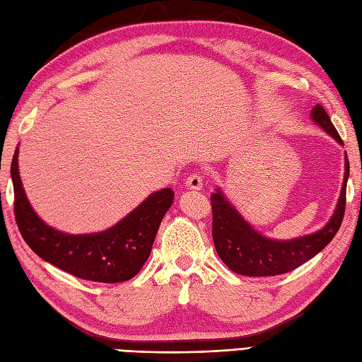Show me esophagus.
I'll list each match as a JSON object with an SVG mask.
<instances>
[{
  "instance_id": "1",
  "label": "esophagus",
  "mask_w": 362,
  "mask_h": 362,
  "mask_svg": "<svg viewBox=\"0 0 362 362\" xmlns=\"http://www.w3.org/2000/svg\"><path fill=\"white\" fill-rule=\"evenodd\" d=\"M185 187L188 189H194V191L202 189V187H204V175L199 174V173L189 174L187 182H185Z\"/></svg>"
}]
</instances>
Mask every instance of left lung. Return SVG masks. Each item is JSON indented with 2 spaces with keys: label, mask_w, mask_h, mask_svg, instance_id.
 <instances>
[{
  "label": "left lung",
  "mask_w": 362,
  "mask_h": 362,
  "mask_svg": "<svg viewBox=\"0 0 362 362\" xmlns=\"http://www.w3.org/2000/svg\"><path fill=\"white\" fill-rule=\"evenodd\" d=\"M311 119L334 140L344 144L332 119L322 105L310 113ZM345 173L339 199L332 218L320 230L292 240H274L257 232L236 206L228 201L224 191L216 188L211 194L213 209V241L219 258L233 272L247 276H269L291 272L324 250L342 224L345 211V189L349 180V158L345 152Z\"/></svg>",
  "instance_id": "left-lung-1"
}]
</instances>
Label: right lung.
<instances>
[{"mask_svg":"<svg viewBox=\"0 0 362 362\" xmlns=\"http://www.w3.org/2000/svg\"><path fill=\"white\" fill-rule=\"evenodd\" d=\"M11 175L15 219L23 240L42 259L90 281L119 283L134 279L148 261L161 219L174 202L171 188L158 189L110 228L71 235L48 226L34 211L20 179L18 148Z\"/></svg>","mask_w":362,"mask_h":362,"instance_id":"add662e5","label":"right lung"}]
</instances>
